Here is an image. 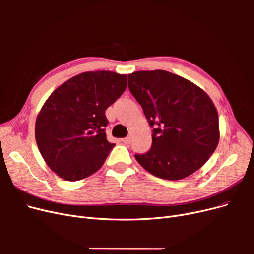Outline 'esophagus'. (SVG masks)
<instances>
[{"mask_svg":"<svg viewBox=\"0 0 254 254\" xmlns=\"http://www.w3.org/2000/svg\"><path fill=\"white\" fill-rule=\"evenodd\" d=\"M121 141H122L123 143H125V144H130V142H131V137L127 136V137H124V139H122Z\"/></svg>","mask_w":254,"mask_h":254,"instance_id":"34e87169","label":"esophagus"}]
</instances>
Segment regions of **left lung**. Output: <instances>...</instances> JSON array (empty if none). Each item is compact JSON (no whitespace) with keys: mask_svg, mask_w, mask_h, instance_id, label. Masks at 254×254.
<instances>
[{"mask_svg":"<svg viewBox=\"0 0 254 254\" xmlns=\"http://www.w3.org/2000/svg\"><path fill=\"white\" fill-rule=\"evenodd\" d=\"M128 87L152 130L148 152L135 155L146 171L166 180H181L200 168L219 142L218 113L205 92L167 71H137Z\"/></svg>","mask_w":254,"mask_h":254,"instance_id":"1","label":"left lung"}]
</instances>
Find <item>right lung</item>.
I'll use <instances>...</instances> for the list:
<instances>
[{"instance_id":"add662e5","label":"right lung","mask_w":254,"mask_h":254,"mask_svg":"<svg viewBox=\"0 0 254 254\" xmlns=\"http://www.w3.org/2000/svg\"><path fill=\"white\" fill-rule=\"evenodd\" d=\"M127 75L84 72L59 86L38 113L35 136L45 163L60 178L78 181L97 172L114 147L105 111L123 94Z\"/></svg>"}]
</instances>
